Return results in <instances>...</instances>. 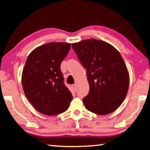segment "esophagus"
<instances>
[{"label":"esophagus","mask_w":150,"mask_h":150,"mask_svg":"<svg viewBox=\"0 0 150 150\" xmlns=\"http://www.w3.org/2000/svg\"><path fill=\"white\" fill-rule=\"evenodd\" d=\"M72 89H74V91H76V84L72 85Z\"/></svg>","instance_id":"obj_1"}]
</instances>
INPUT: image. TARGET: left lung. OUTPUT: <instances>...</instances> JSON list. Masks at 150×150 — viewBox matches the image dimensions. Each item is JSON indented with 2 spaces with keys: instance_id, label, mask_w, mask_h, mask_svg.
I'll return each instance as SVG.
<instances>
[{
  "instance_id": "8db88e82",
  "label": "left lung",
  "mask_w": 150,
  "mask_h": 150,
  "mask_svg": "<svg viewBox=\"0 0 150 150\" xmlns=\"http://www.w3.org/2000/svg\"><path fill=\"white\" fill-rule=\"evenodd\" d=\"M86 69L89 92L83 98L87 110L106 115L119 108L125 98L129 75L120 52L103 40L87 39L72 44Z\"/></svg>"
}]
</instances>
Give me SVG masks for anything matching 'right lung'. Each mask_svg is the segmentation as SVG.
<instances>
[{
  "label": "right lung",
  "instance_id": "right-lung-1",
  "mask_svg": "<svg viewBox=\"0 0 150 150\" xmlns=\"http://www.w3.org/2000/svg\"><path fill=\"white\" fill-rule=\"evenodd\" d=\"M70 49V43L50 42L31 52L22 72L25 95L38 112L55 115L69 108L72 95L64 86L61 64Z\"/></svg>",
  "mask_w": 150,
  "mask_h": 150
}]
</instances>
